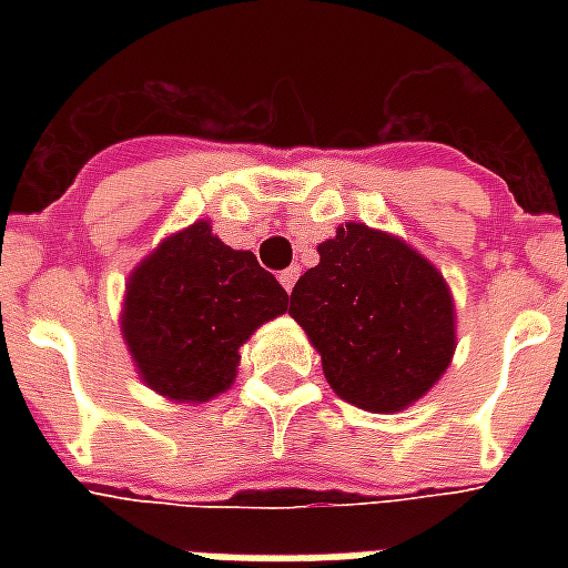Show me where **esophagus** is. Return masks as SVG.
I'll list each match as a JSON object with an SVG mask.
<instances>
[{
	"instance_id": "esophagus-1",
	"label": "esophagus",
	"mask_w": 568,
	"mask_h": 568,
	"mask_svg": "<svg viewBox=\"0 0 568 568\" xmlns=\"http://www.w3.org/2000/svg\"><path fill=\"white\" fill-rule=\"evenodd\" d=\"M297 276H301V271H297V267H288V271L280 273V283H283L285 292H292V288H295Z\"/></svg>"
}]
</instances>
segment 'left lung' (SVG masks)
<instances>
[{"label":"left lung","mask_w":568,"mask_h":568,"mask_svg":"<svg viewBox=\"0 0 568 568\" xmlns=\"http://www.w3.org/2000/svg\"><path fill=\"white\" fill-rule=\"evenodd\" d=\"M288 313L320 349L334 393L374 414L423 398L456 346L444 276L368 224L349 222L320 243V264L295 283Z\"/></svg>","instance_id":"left-lung-1"}]
</instances>
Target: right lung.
Segmentation results:
<instances>
[{"mask_svg":"<svg viewBox=\"0 0 568 568\" xmlns=\"http://www.w3.org/2000/svg\"><path fill=\"white\" fill-rule=\"evenodd\" d=\"M285 310L288 295L276 276L197 222L133 271L124 341L154 393L206 402L231 386L248 334Z\"/></svg>","mask_w":568,"mask_h":568,"instance_id":"right-lung-1","label":"right lung"}]
</instances>
